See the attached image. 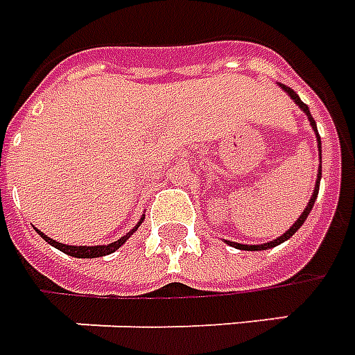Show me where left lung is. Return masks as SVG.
<instances>
[{"label":"left lung","instance_id":"1","mask_svg":"<svg viewBox=\"0 0 355 355\" xmlns=\"http://www.w3.org/2000/svg\"><path fill=\"white\" fill-rule=\"evenodd\" d=\"M279 85H281V87H283V89H285V92L288 93L291 97H293V101L296 103V105H298V107H300V109H302L304 112H306V114H308V120H310V124L313 125V130H315V135H318L319 157H321V139H319L318 128H315V120L311 118L310 109H308V105H306V103L300 101V97H298V93L294 92V89H291V87H286V85H283V84H279ZM319 180H321V164H319L318 183H315V189H313V195H311L310 202H308V206H306V210H304L302 216H300V218H298V220H296V222L293 223V227H291V230L286 231V233H283L281 237L275 239V241H271V243H263V245H250V246H248V245H239V243H230V241H227V245L237 246V248H241V250H268V248H273V246H277V245H281V243H285L286 239H291V237H293V235H294V233H296V231L300 230V225H302V223L306 222V218H308V214H310V210H311V208H313V202H315V198H318V193H319Z\"/></svg>","mask_w":355,"mask_h":355}]
</instances>
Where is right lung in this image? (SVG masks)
Returning a JSON list of instances; mask_svg holds the SVG:
<instances>
[{
	"mask_svg": "<svg viewBox=\"0 0 355 355\" xmlns=\"http://www.w3.org/2000/svg\"><path fill=\"white\" fill-rule=\"evenodd\" d=\"M135 230H137V227H135ZM37 233H40V235H42V237H44L45 241L49 243V245H53L55 248H59L61 252L69 254V256H74V258H99V256H107V254L118 250V248H120V246L125 243V239L132 235V233H128L125 237L118 239L116 243H110V245H103V246H70V245H62V243H55L53 239H49L47 235H44L42 231H37Z\"/></svg>",
	"mask_w": 355,
	"mask_h": 355,
	"instance_id": "add662e5",
	"label": "right lung"
}]
</instances>
